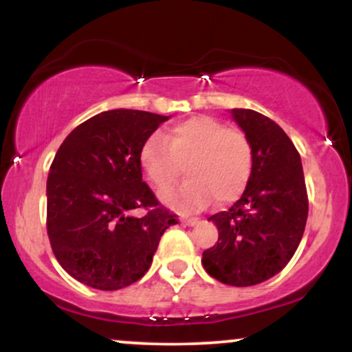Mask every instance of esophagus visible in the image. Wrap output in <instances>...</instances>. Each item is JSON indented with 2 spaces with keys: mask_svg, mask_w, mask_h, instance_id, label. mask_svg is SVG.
Returning <instances> with one entry per match:
<instances>
[{
  "mask_svg": "<svg viewBox=\"0 0 352 352\" xmlns=\"http://www.w3.org/2000/svg\"><path fill=\"white\" fill-rule=\"evenodd\" d=\"M180 221L184 225H188V227H193V225L199 223V218H193V217H182Z\"/></svg>",
  "mask_w": 352,
  "mask_h": 352,
  "instance_id": "34e87169",
  "label": "esophagus"
}]
</instances>
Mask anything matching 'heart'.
Here are the masks:
<instances>
[{
    "label": "heart",
    "instance_id": "obj_1",
    "mask_svg": "<svg viewBox=\"0 0 352 352\" xmlns=\"http://www.w3.org/2000/svg\"><path fill=\"white\" fill-rule=\"evenodd\" d=\"M253 162L248 135L208 116L172 125L167 135L153 132L140 147V164L159 190L170 187L185 165L188 179L162 195L180 212L205 207L212 197L218 204L240 199L252 179Z\"/></svg>",
    "mask_w": 352,
    "mask_h": 352
}]
</instances>
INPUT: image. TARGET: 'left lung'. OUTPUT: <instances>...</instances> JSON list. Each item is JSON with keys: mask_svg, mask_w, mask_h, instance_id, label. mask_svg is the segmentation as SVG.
<instances>
[{"mask_svg": "<svg viewBox=\"0 0 352 352\" xmlns=\"http://www.w3.org/2000/svg\"><path fill=\"white\" fill-rule=\"evenodd\" d=\"M232 116L253 145V173L240 200L212 220L218 241L201 254L210 276L252 286L278 274L292 260L308 218L301 157L274 120L252 109Z\"/></svg>", "mask_w": 352, "mask_h": 352, "instance_id": "8db88e82", "label": "left lung"}]
</instances>
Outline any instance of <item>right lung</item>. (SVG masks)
<instances>
[{
  "mask_svg": "<svg viewBox=\"0 0 352 352\" xmlns=\"http://www.w3.org/2000/svg\"><path fill=\"white\" fill-rule=\"evenodd\" d=\"M168 116L100 112L60 144L47 175L46 227L59 265L91 288L114 292L147 273L177 215L142 180L140 147ZM134 209H145L142 217Z\"/></svg>",
  "mask_w": 352,
  "mask_h": 352,
  "instance_id": "add662e5",
  "label": "right lung"
}]
</instances>
